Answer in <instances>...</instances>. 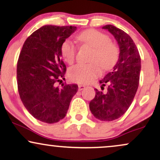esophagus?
<instances>
[{
    "mask_svg": "<svg viewBox=\"0 0 160 160\" xmlns=\"http://www.w3.org/2000/svg\"><path fill=\"white\" fill-rule=\"evenodd\" d=\"M85 88H86V86H84V85H79L78 86V89L80 91L82 90V89H84Z\"/></svg>",
    "mask_w": 160,
    "mask_h": 160,
    "instance_id": "esophagus-1",
    "label": "esophagus"
}]
</instances>
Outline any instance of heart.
Here are the masks:
<instances>
[{
    "instance_id": "heart-1",
    "label": "heart",
    "mask_w": 160,
    "mask_h": 160,
    "mask_svg": "<svg viewBox=\"0 0 160 160\" xmlns=\"http://www.w3.org/2000/svg\"><path fill=\"white\" fill-rule=\"evenodd\" d=\"M77 39L82 44L94 49L89 65H75L68 71V77L72 81L89 83L102 74V67L105 70L114 67L119 59L120 49L116 43L111 41L107 34L94 29L82 32ZM62 56L66 62L72 64L76 58L77 48L71 40H65L62 43Z\"/></svg>"
}]
</instances>
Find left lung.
Segmentation results:
<instances>
[{
	"label": "left lung",
	"mask_w": 160,
	"mask_h": 160,
	"mask_svg": "<svg viewBox=\"0 0 160 160\" xmlns=\"http://www.w3.org/2000/svg\"><path fill=\"white\" fill-rule=\"evenodd\" d=\"M113 34L120 47V56L111 72L99 82L102 88L108 85L107 92L95 89V96L89 108L95 118L112 121L126 113L132 102L139 85L141 57L131 37L112 25L102 27Z\"/></svg>",
	"instance_id": "8db88e82"
}]
</instances>
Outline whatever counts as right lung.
I'll list each match as a JSON object with an SVG mask.
<instances>
[{
    "mask_svg": "<svg viewBox=\"0 0 160 160\" xmlns=\"http://www.w3.org/2000/svg\"><path fill=\"white\" fill-rule=\"evenodd\" d=\"M77 30L75 26L44 25L25 41L17 62L18 91L27 111L37 120L55 123L65 117L77 84H62L66 65L62 43Z\"/></svg>",
    "mask_w": 160,
    "mask_h": 160,
    "instance_id": "right-lung-1",
    "label": "right lung"
}]
</instances>
